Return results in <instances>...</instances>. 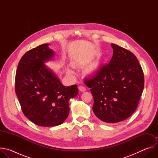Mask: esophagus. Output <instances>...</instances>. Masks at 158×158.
<instances>
[{
    "instance_id": "obj_1",
    "label": "esophagus",
    "mask_w": 158,
    "mask_h": 158,
    "mask_svg": "<svg viewBox=\"0 0 158 158\" xmlns=\"http://www.w3.org/2000/svg\"><path fill=\"white\" fill-rule=\"evenodd\" d=\"M79 91H81V92H84V91H86L85 87L84 86H83V85H80L79 87Z\"/></svg>"
}]
</instances>
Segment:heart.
I'll return each instance as SVG.
<instances>
[{
    "instance_id": "1",
    "label": "heart",
    "mask_w": 158,
    "mask_h": 158,
    "mask_svg": "<svg viewBox=\"0 0 158 158\" xmlns=\"http://www.w3.org/2000/svg\"><path fill=\"white\" fill-rule=\"evenodd\" d=\"M96 69V66H95V65H92L91 67V68H90V70H91V71H94Z\"/></svg>"
}]
</instances>
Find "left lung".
Wrapping results in <instances>:
<instances>
[{
    "instance_id": "8db88e82",
    "label": "left lung",
    "mask_w": 158,
    "mask_h": 158,
    "mask_svg": "<svg viewBox=\"0 0 158 158\" xmlns=\"http://www.w3.org/2000/svg\"><path fill=\"white\" fill-rule=\"evenodd\" d=\"M109 64L101 67L92 78L85 79L93 98V110L101 121L116 123L136 109L143 91L144 73L138 59L129 51L111 44Z\"/></svg>"
}]
</instances>
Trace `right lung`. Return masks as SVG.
<instances>
[{
	"label": "right lung",
	"mask_w": 158,
	"mask_h": 158,
	"mask_svg": "<svg viewBox=\"0 0 158 158\" xmlns=\"http://www.w3.org/2000/svg\"><path fill=\"white\" fill-rule=\"evenodd\" d=\"M49 45L42 44L22 57L15 80V93L24 114L42 127L62 124L69 113L70 99L78 94L77 85H63L44 64L54 56Z\"/></svg>",
	"instance_id": "obj_1"
}]
</instances>
